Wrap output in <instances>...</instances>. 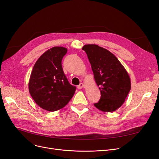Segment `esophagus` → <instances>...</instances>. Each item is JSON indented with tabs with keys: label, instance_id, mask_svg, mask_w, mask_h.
Masks as SVG:
<instances>
[{
	"label": "esophagus",
	"instance_id": "obj_1",
	"mask_svg": "<svg viewBox=\"0 0 159 159\" xmlns=\"http://www.w3.org/2000/svg\"><path fill=\"white\" fill-rule=\"evenodd\" d=\"M84 87V84L83 83H80L79 85L77 86V89H82Z\"/></svg>",
	"mask_w": 159,
	"mask_h": 159
}]
</instances>
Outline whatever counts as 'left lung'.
Here are the masks:
<instances>
[{
  "instance_id": "obj_1",
  "label": "left lung",
  "mask_w": 159,
  "mask_h": 159,
  "mask_svg": "<svg viewBox=\"0 0 159 159\" xmlns=\"http://www.w3.org/2000/svg\"><path fill=\"white\" fill-rule=\"evenodd\" d=\"M101 98L94 106L102 111L112 112L124 103L131 90V80L124 66L108 50L98 45H84Z\"/></svg>"
}]
</instances>
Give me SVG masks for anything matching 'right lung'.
<instances>
[{"mask_svg":"<svg viewBox=\"0 0 159 159\" xmlns=\"http://www.w3.org/2000/svg\"><path fill=\"white\" fill-rule=\"evenodd\" d=\"M67 49L53 47L35 62L28 83L30 94L42 109L54 111L63 108L73 96L76 86L71 85L61 65Z\"/></svg>","mask_w":159,"mask_h":159,"instance_id":"add662e5","label":"right lung"}]
</instances>
